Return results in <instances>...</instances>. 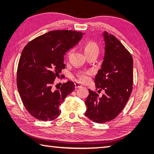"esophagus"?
Instances as JSON below:
<instances>
[{"label":"esophagus","mask_w":154,"mask_h":154,"mask_svg":"<svg viewBox=\"0 0 154 154\" xmlns=\"http://www.w3.org/2000/svg\"><path fill=\"white\" fill-rule=\"evenodd\" d=\"M75 88H76V89H78V88H81V87H83L82 85H81L79 83H78V82H75Z\"/></svg>","instance_id":"1"}]
</instances>
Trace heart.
I'll use <instances>...</instances> for the list:
<instances>
[{
  "mask_svg": "<svg viewBox=\"0 0 154 154\" xmlns=\"http://www.w3.org/2000/svg\"><path fill=\"white\" fill-rule=\"evenodd\" d=\"M83 50L85 55H88L93 51H99V47L97 44L93 41H88L83 45ZM71 51L68 52V55L71 54ZM91 75V71H85V72H81L77 74V77L83 83H86L89 81V76Z\"/></svg>",
  "mask_w": 154,
  "mask_h": 154,
  "instance_id": "b5f03b06",
  "label": "heart"
}]
</instances>
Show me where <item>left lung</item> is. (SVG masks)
<instances>
[{
	"instance_id": "1",
	"label": "left lung",
	"mask_w": 154,
	"mask_h": 154,
	"mask_svg": "<svg viewBox=\"0 0 154 154\" xmlns=\"http://www.w3.org/2000/svg\"><path fill=\"white\" fill-rule=\"evenodd\" d=\"M105 52L101 69L94 77L99 94L89 89L85 100V116L93 122L104 123L115 119L123 110L133 85V59L130 52L114 36L104 32Z\"/></svg>"
}]
</instances>
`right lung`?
Segmentation results:
<instances>
[{
  "label": "right lung",
  "mask_w": 154,
  "mask_h": 154,
  "mask_svg": "<svg viewBox=\"0 0 154 154\" xmlns=\"http://www.w3.org/2000/svg\"><path fill=\"white\" fill-rule=\"evenodd\" d=\"M83 34L73 30L50 31L23 49L17 69V87L24 107L35 119L46 122L60 116L59 106L74 91L75 84L69 81L56 90L52 85L65 67L64 55Z\"/></svg>",
  "instance_id": "right-lung-1"
}]
</instances>
